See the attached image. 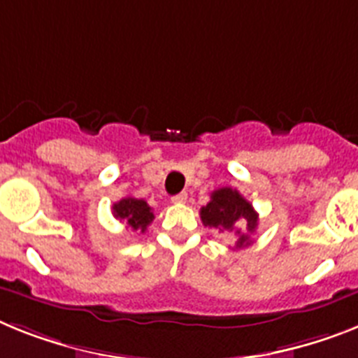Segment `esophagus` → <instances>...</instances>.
Segmentation results:
<instances>
[{
  "label": "esophagus",
  "instance_id": "esophagus-1",
  "mask_svg": "<svg viewBox=\"0 0 358 358\" xmlns=\"http://www.w3.org/2000/svg\"><path fill=\"white\" fill-rule=\"evenodd\" d=\"M171 200H173V203H185L187 202V193L176 194V196H173Z\"/></svg>",
  "mask_w": 358,
  "mask_h": 358
}]
</instances>
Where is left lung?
<instances>
[{"mask_svg":"<svg viewBox=\"0 0 358 358\" xmlns=\"http://www.w3.org/2000/svg\"><path fill=\"white\" fill-rule=\"evenodd\" d=\"M200 218L206 227L235 233L238 236L236 249L248 248L253 242L251 235L257 231L258 225V215L253 206L233 187H222L213 191L209 203L200 209ZM238 224H245L248 233L242 234Z\"/></svg>","mask_w":358,"mask_h":358,"instance_id":"1","label":"left lung"}]
</instances>
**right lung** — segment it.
<instances>
[{"label": "right lung", "mask_w": 358, "mask_h": 358, "mask_svg": "<svg viewBox=\"0 0 358 358\" xmlns=\"http://www.w3.org/2000/svg\"><path fill=\"white\" fill-rule=\"evenodd\" d=\"M113 215L120 222H125L127 227H131L133 231L140 229L142 233H145L147 225L155 220V215H152L149 203L134 196H125L120 202L114 203Z\"/></svg>", "instance_id": "1"}]
</instances>
